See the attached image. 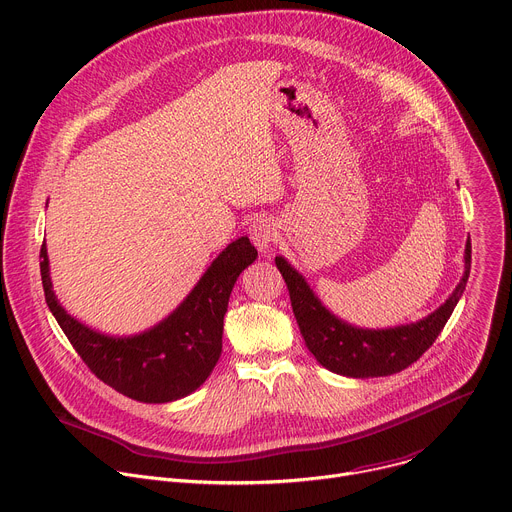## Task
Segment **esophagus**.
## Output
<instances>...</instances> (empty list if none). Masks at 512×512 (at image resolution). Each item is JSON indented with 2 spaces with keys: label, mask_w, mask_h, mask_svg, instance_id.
Returning <instances> with one entry per match:
<instances>
[{
  "label": "esophagus",
  "mask_w": 512,
  "mask_h": 512,
  "mask_svg": "<svg viewBox=\"0 0 512 512\" xmlns=\"http://www.w3.org/2000/svg\"><path fill=\"white\" fill-rule=\"evenodd\" d=\"M249 237L259 251H269L277 239V229L271 218H257L249 227Z\"/></svg>",
  "instance_id": "34e87169"
}]
</instances>
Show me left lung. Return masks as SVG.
I'll return each mask as SVG.
<instances>
[{
  "label": "left lung",
  "instance_id": "obj_1",
  "mask_svg": "<svg viewBox=\"0 0 512 512\" xmlns=\"http://www.w3.org/2000/svg\"><path fill=\"white\" fill-rule=\"evenodd\" d=\"M464 261V275L456 285L454 294L433 314L407 326L364 330L354 328L330 314L314 296L306 279L283 257H275V265L285 279L291 308H294V316L308 350L324 369L354 379L401 373L435 342L466 289L472 263L470 239L466 243Z\"/></svg>",
  "mask_w": 512,
  "mask_h": 512
}]
</instances>
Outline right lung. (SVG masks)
<instances>
[{
  "mask_svg": "<svg viewBox=\"0 0 512 512\" xmlns=\"http://www.w3.org/2000/svg\"><path fill=\"white\" fill-rule=\"evenodd\" d=\"M40 259L46 304L91 373L129 399L168 403L196 391L212 373L233 285L257 249L247 237L233 241L164 322L127 338L105 336L68 316L52 291L46 245Z\"/></svg>",
  "mask_w": 512,
  "mask_h": 512,
  "instance_id": "obj_1",
  "label": "right lung"
}]
</instances>
